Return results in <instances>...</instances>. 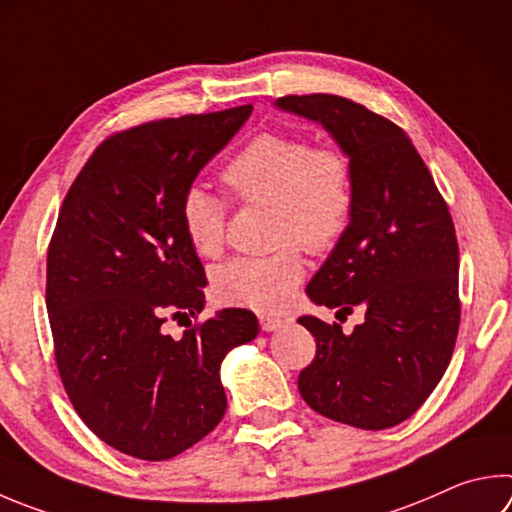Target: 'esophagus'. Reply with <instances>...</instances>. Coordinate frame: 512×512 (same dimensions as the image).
<instances>
[{"mask_svg": "<svg viewBox=\"0 0 512 512\" xmlns=\"http://www.w3.org/2000/svg\"><path fill=\"white\" fill-rule=\"evenodd\" d=\"M259 324H262L264 331H277V329H282L284 320L275 318V315H262V318H259Z\"/></svg>", "mask_w": 512, "mask_h": 512, "instance_id": "esophagus-1", "label": "esophagus"}]
</instances>
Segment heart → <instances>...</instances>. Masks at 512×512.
Returning <instances> with one entry per match:
<instances>
[{"label":"heart","instance_id":"1","mask_svg":"<svg viewBox=\"0 0 512 512\" xmlns=\"http://www.w3.org/2000/svg\"><path fill=\"white\" fill-rule=\"evenodd\" d=\"M224 181L241 201L275 206V244H300L324 253L345 235L353 212V174L338 147H313L306 138L264 132L232 156ZM228 206L203 185L181 197V226L194 253L217 257L226 241ZM304 275L295 246L275 255L237 257L219 266L212 288L221 302L255 311H280Z\"/></svg>","mask_w":512,"mask_h":512}]
</instances>
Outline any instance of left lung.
<instances>
[{
    "mask_svg": "<svg viewBox=\"0 0 512 512\" xmlns=\"http://www.w3.org/2000/svg\"><path fill=\"white\" fill-rule=\"evenodd\" d=\"M275 107L327 129L353 174L351 221L306 295L338 313L365 311L349 336L338 322L297 318L315 338L297 387L322 416L387 430L425 403L450 365L461 320L452 217L392 120L331 94L284 96Z\"/></svg>",
    "mask_w": 512,
    "mask_h": 512,
    "instance_id": "1",
    "label": "left lung"
}]
</instances>
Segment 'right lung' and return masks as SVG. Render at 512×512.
I'll list each match as a JSON object with an SVG mask.
<instances>
[{"label": "right lung", "instance_id": "right-lung-1", "mask_svg": "<svg viewBox=\"0 0 512 512\" xmlns=\"http://www.w3.org/2000/svg\"><path fill=\"white\" fill-rule=\"evenodd\" d=\"M250 114L244 105L109 136L64 197L46 255L55 362L89 430L129 457L172 459L215 430L221 362L259 333L246 309H221L179 340L161 329L167 313L206 304L183 192Z\"/></svg>", "mask_w": 512, "mask_h": 512}]
</instances>
